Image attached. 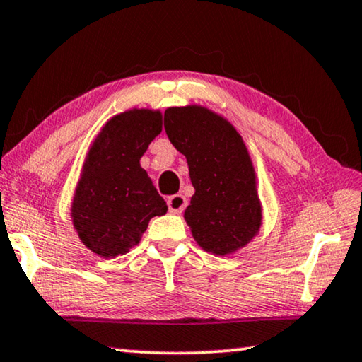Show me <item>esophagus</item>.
Here are the masks:
<instances>
[{"instance_id": "obj_1", "label": "esophagus", "mask_w": 362, "mask_h": 362, "mask_svg": "<svg viewBox=\"0 0 362 362\" xmlns=\"http://www.w3.org/2000/svg\"><path fill=\"white\" fill-rule=\"evenodd\" d=\"M186 205H187V200L185 195H181V194H175L168 199V209L171 213H175V215H180V213H182V210L186 209Z\"/></svg>"}]
</instances>
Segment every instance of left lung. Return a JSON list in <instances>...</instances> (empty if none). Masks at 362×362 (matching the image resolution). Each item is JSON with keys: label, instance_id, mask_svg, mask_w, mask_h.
Listing matches in <instances>:
<instances>
[{"label": "left lung", "instance_id": "obj_1", "mask_svg": "<svg viewBox=\"0 0 362 362\" xmlns=\"http://www.w3.org/2000/svg\"><path fill=\"white\" fill-rule=\"evenodd\" d=\"M163 125L186 157L195 189L185 210L194 240L216 257L247 247L263 226V205L240 133L228 118L199 104L168 107Z\"/></svg>", "mask_w": 362, "mask_h": 362}]
</instances>
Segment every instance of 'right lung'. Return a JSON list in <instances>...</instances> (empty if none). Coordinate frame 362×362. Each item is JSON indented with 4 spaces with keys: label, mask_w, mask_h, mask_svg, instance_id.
Here are the masks:
<instances>
[{
    "label": "right lung",
    "mask_w": 362,
    "mask_h": 362,
    "mask_svg": "<svg viewBox=\"0 0 362 362\" xmlns=\"http://www.w3.org/2000/svg\"><path fill=\"white\" fill-rule=\"evenodd\" d=\"M162 112L133 107L117 114L88 147L70 204V220L88 250L117 258L138 244L153 216L168 211L141 167L162 133Z\"/></svg>",
    "instance_id": "add662e5"
}]
</instances>
